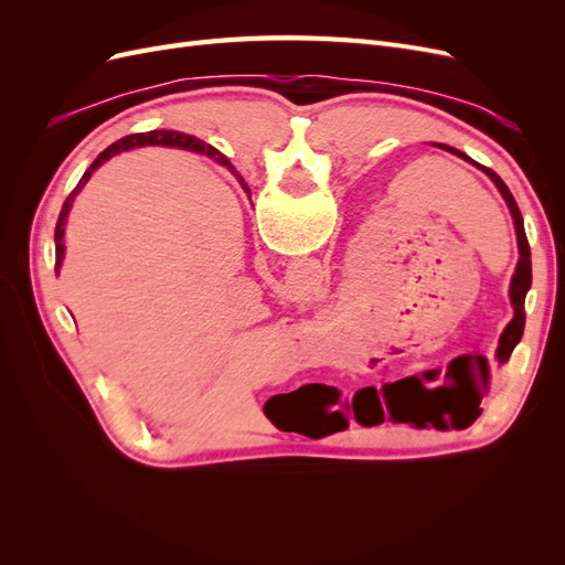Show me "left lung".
Here are the masks:
<instances>
[{
    "label": "left lung",
    "mask_w": 565,
    "mask_h": 565,
    "mask_svg": "<svg viewBox=\"0 0 565 565\" xmlns=\"http://www.w3.org/2000/svg\"><path fill=\"white\" fill-rule=\"evenodd\" d=\"M450 152H455L457 158L471 162V158H467L465 152H459L455 148L440 146ZM476 164V162H473ZM478 169L492 179V183L500 188L502 198L509 204V212L514 216L516 224V237H519V266L514 278H511V306H514V318L507 324V330L500 337V347H498V361L507 363L511 351L516 349V344L523 337V324H525V311H523V301L530 289V282H533V268H530V247H527V237H525V228H523V216L519 204L511 195V191L507 188V183L492 172L488 167L476 164ZM481 370V386H478L473 372L469 370L467 363L455 365L448 370L446 380H443L436 386V372H424V380L419 377H409V380H401L384 386L382 401L388 407V415L393 422H413L417 426H436V429H448V426H455V429H465V426L473 424V419L481 415V398L483 393L490 388V367L488 361L483 358V363L478 365ZM377 393V391H374ZM380 401V396H377ZM355 403V398H353ZM382 407V405H380ZM384 419V413H382Z\"/></svg>",
    "instance_id": "1"
}]
</instances>
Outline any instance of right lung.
<instances>
[{
	"label": "right lung",
	"mask_w": 565,
	"mask_h": 565,
	"mask_svg": "<svg viewBox=\"0 0 565 565\" xmlns=\"http://www.w3.org/2000/svg\"><path fill=\"white\" fill-rule=\"evenodd\" d=\"M136 146H177V148L195 150V152H207V156L218 158V152H216L212 146H207L204 141L195 139V136H188V134H181V131H148V134H131V136H127V139H119L117 143L108 146V148H106L104 152H100V156L92 162V167L87 169V172H84V177L79 179V183H77V188L73 191V195L65 200L63 210H61V214H58V224H56V233H54V241H56V273H58V268H61V264H63V233H65L67 212H71V204H73L75 195L82 191V185L89 181V177H92V174L96 172V169H98L100 164H104L108 158L117 156V152H122V150L136 148ZM221 162L226 164V160H224V158H221Z\"/></svg>",
	"instance_id": "obj_1"
}]
</instances>
